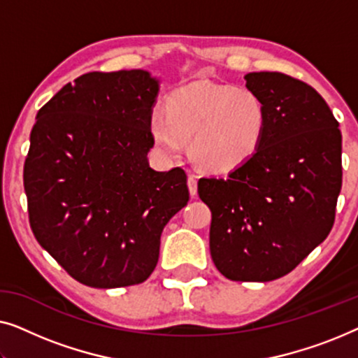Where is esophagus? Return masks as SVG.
<instances>
[{"label":"esophagus","mask_w":358,"mask_h":358,"mask_svg":"<svg viewBox=\"0 0 358 358\" xmlns=\"http://www.w3.org/2000/svg\"><path fill=\"white\" fill-rule=\"evenodd\" d=\"M187 185H189V192H190V195H192V197H195V195H197V178H195L194 174L189 176Z\"/></svg>","instance_id":"obj_1"}]
</instances>
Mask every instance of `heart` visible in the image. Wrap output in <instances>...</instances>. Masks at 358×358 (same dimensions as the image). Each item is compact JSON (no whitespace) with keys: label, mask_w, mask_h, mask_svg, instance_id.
Instances as JSON below:
<instances>
[{"label":"heart","mask_w":358,"mask_h":358,"mask_svg":"<svg viewBox=\"0 0 358 358\" xmlns=\"http://www.w3.org/2000/svg\"><path fill=\"white\" fill-rule=\"evenodd\" d=\"M267 110L246 86L199 80L174 91L168 110L155 107L150 131L168 158H180L192 141L194 158L213 173H229L251 161L267 134Z\"/></svg>","instance_id":"obj_1"}]
</instances>
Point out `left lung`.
<instances>
[{"label": "left lung", "mask_w": 358, "mask_h": 358, "mask_svg": "<svg viewBox=\"0 0 358 358\" xmlns=\"http://www.w3.org/2000/svg\"><path fill=\"white\" fill-rule=\"evenodd\" d=\"M267 110L261 150L227 178H200L210 254L224 277L271 282L329 234L342 187V135L326 101L285 73L244 76Z\"/></svg>", "instance_id": "1"}]
</instances>
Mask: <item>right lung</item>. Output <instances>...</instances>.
Returning <instances> with one entry per match:
<instances>
[{"mask_svg":"<svg viewBox=\"0 0 358 358\" xmlns=\"http://www.w3.org/2000/svg\"><path fill=\"white\" fill-rule=\"evenodd\" d=\"M158 81L143 70L92 71L37 112L24 163L38 244L83 285L145 282L163 228L189 202L182 168L148 164Z\"/></svg>","mask_w":358,"mask_h":358,"instance_id":"add662e5","label":"right lung"}]
</instances>
